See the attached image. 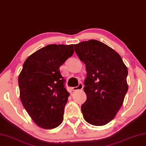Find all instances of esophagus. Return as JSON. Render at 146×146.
I'll use <instances>...</instances> for the list:
<instances>
[{
  "label": "esophagus",
  "instance_id": "34e87169",
  "mask_svg": "<svg viewBox=\"0 0 146 146\" xmlns=\"http://www.w3.org/2000/svg\"><path fill=\"white\" fill-rule=\"evenodd\" d=\"M83 87H84V86H83V84L82 82H80L77 86H75V87H73V90L74 91H77V90H82L83 88Z\"/></svg>",
  "mask_w": 146,
  "mask_h": 146
}]
</instances>
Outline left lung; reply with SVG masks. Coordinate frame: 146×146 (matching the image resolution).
I'll return each mask as SVG.
<instances>
[{
  "instance_id": "left-lung-1",
  "label": "left lung",
  "mask_w": 146,
  "mask_h": 146,
  "mask_svg": "<svg viewBox=\"0 0 146 146\" xmlns=\"http://www.w3.org/2000/svg\"><path fill=\"white\" fill-rule=\"evenodd\" d=\"M74 47L87 72L83 117L93 125H104L114 119L123 104L128 90V70L121 56L101 41H82Z\"/></svg>"
}]
</instances>
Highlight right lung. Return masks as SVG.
Returning a JSON list of instances; mask_svg holds the SVG:
<instances>
[{"label":"right lung","instance_id":"right-lung-1","mask_svg":"<svg viewBox=\"0 0 146 146\" xmlns=\"http://www.w3.org/2000/svg\"><path fill=\"white\" fill-rule=\"evenodd\" d=\"M73 52V45H48L23 64L18 78L20 99L32 120L41 128H56L63 121L69 93L60 66Z\"/></svg>","mask_w":146,"mask_h":146}]
</instances>
